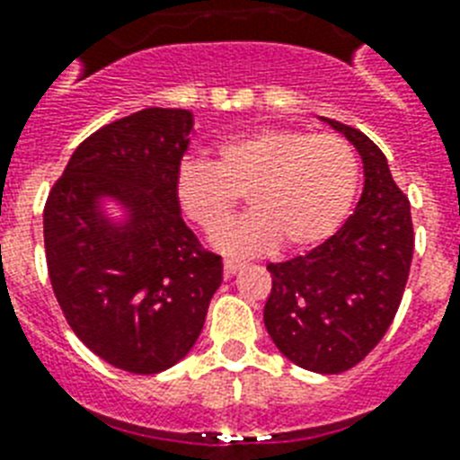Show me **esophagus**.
Wrapping results in <instances>:
<instances>
[{
	"instance_id": "obj_1",
	"label": "esophagus",
	"mask_w": 460,
	"mask_h": 460,
	"mask_svg": "<svg viewBox=\"0 0 460 460\" xmlns=\"http://www.w3.org/2000/svg\"><path fill=\"white\" fill-rule=\"evenodd\" d=\"M244 263H239V261H233V258H227L226 263H223V270H226V277H233L234 272L239 270Z\"/></svg>"
}]
</instances>
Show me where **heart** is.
Masks as SVG:
<instances>
[{
    "label": "heart",
    "mask_w": 460,
    "mask_h": 460,
    "mask_svg": "<svg viewBox=\"0 0 460 460\" xmlns=\"http://www.w3.org/2000/svg\"><path fill=\"white\" fill-rule=\"evenodd\" d=\"M358 183V153L341 136L261 128L221 143L214 164L183 162L176 199L190 221L213 233L246 191L252 211L215 229L211 244L230 256H256L279 242L287 249L322 244L350 214Z\"/></svg>",
    "instance_id": "heart-1"
}]
</instances>
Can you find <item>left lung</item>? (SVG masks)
Masks as SVG:
<instances>
[{"mask_svg":"<svg viewBox=\"0 0 460 460\" xmlns=\"http://www.w3.org/2000/svg\"><path fill=\"white\" fill-rule=\"evenodd\" d=\"M362 157L358 207L305 256L270 263L263 322L284 358L314 374H341L362 362L385 336L400 307L413 256L409 199L388 159L362 131L326 119Z\"/></svg>","mask_w":460,"mask_h":460,"instance_id":"obj_1","label":"left lung"}]
</instances>
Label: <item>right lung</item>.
<instances>
[{
	"mask_svg": "<svg viewBox=\"0 0 460 460\" xmlns=\"http://www.w3.org/2000/svg\"><path fill=\"white\" fill-rule=\"evenodd\" d=\"M190 110L147 108L72 153L44 207L53 294L77 339L128 374H159L192 350L223 261L185 226L176 173Z\"/></svg>",
	"mask_w": 460,
	"mask_h": 460,
	"instance_id": "obj_1",
	"label": "right lung"
}]
</instances>
